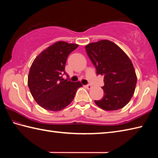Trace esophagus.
Returning <instances> with one entry per match:
<instances>
[{
	"instance_id": "esophagus-1",
	"label": "esophagus",
	"mask_w": 158,
	"mask_h": 158,
	"mask_svg": "<svg viewBox=\"0 0 158 158\" xmlns=\"http://www.w3.org/2000/svg\"><path fill=\"white\" fill-rule=\"evenodd\" d=\"M85 88H87V89H90L92 88V85H90V84H88V85H85Z\"/></svg>"
}]
</instances>
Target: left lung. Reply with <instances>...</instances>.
I'll list each match as a JSON object with an SVG mask.
<instances>
[{"label":"left lung","instance_id":"1","mask_svg":"<svg viewBox=\"0 0 158 158\" xmlns=\"http://www.w3.org/2000/svg\"><path fill=\"white\" fill-rule=\"evenodd\" d=\"M85 48L97 75L104 76V96L95 100L96 105L105 110L123 108L132 98L137 81L130 59L119 46L109 40L91 43Z\"/></svg>","mask_w":158,"mask_h":158}]
</instances>
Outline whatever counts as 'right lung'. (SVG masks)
Returning <instances> with one entry per match:
<instances>
[{"instance_id": "add662e5", "label": "right lung", "mask_w": 158, "mask_h": 158, "mask_svg": "<svg viewBox=\"0 0 158 158\" xmlns=\"http://www.w3.org/2000/svg\"><path fill=\"white\" fill-rule=\"evenodd\" d=\"M79 45L58 41L40 53L33 61L28 77V85L35 101L42 108L52 111L64 109L73 101L77 90L82 86L62 75L69 55Z\"/></svg>"}]
</instances>
